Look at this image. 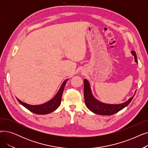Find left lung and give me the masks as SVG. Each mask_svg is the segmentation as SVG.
<instances>
[{"instance_id":"1","label":"left lung","mask_w":148,"mask_h":148,"mask_svg":"<svg viewBox=\"0 0 148 148\" xmlns=\"http://www.w3.org/2000/svg\"><path fill=\"white\" fill-rule=\"evenodd\" d=\"M131 53L134 56L135 62L138 63L137 60V55L135 51H132ZM84 97L85 104L89 109L93 113L101 114V115H112L117 113L127 106L131 100L133 99V97L130 98L127 101L120 104H108L100 102L99 101L95 99L93 96L89 83L86 79H84ZM136 94V92H135Z\"/></svg>"}]
</instances>
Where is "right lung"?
<instances>
[{
	"mask_svg": "<svg viewBox=\"0 0 148 148\" xmlns=\"http://www.w3.org/2000/svg\"><path fill=\"white\" fill-rule=\"evenodd\" d=\"M68 79L65 80L64 83H62L60 88L59 89L57 94L55 95L53 98H52L49 101L43 104L38 105V106H33L26 104L25 103L22 102L19 99L17 98L18 101L22 105L26 107L31 112L37 114H46L51 113L55 110L56 108L59 106L61 103V99L62 94H63L64 89L65 88V84L66 83V81Z\"/></svg>",
	"mask_w": 148,
	"mask_h": 148,
	"instance_id": "right-lung-1",
	"label": "right lung"
}]
</instances>
